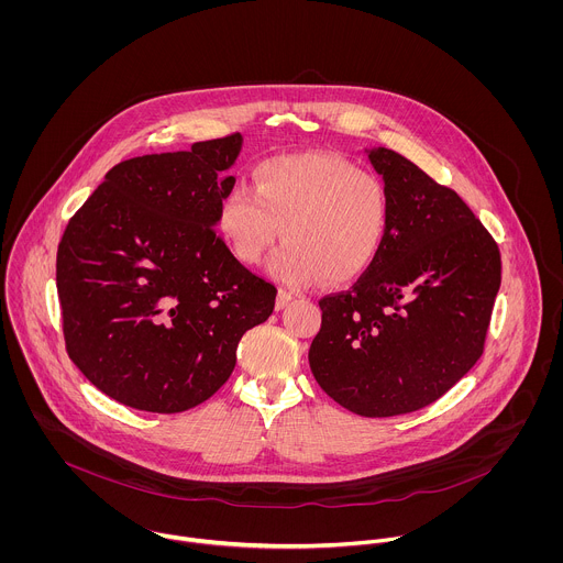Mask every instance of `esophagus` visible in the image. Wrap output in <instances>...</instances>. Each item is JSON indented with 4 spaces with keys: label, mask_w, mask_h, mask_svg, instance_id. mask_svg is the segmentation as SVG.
I'll return each instance as SVG.
<instances>
[{
    "label": "esophagus",
    "mask_w": 563,
    "mask_h": 563,
    "mask_svg": "<svg viewBox=\"0 0 563 563\" xmlns=\"http://www.w3.org/2000/svg\"><path fill=\"white\" fill-rule=\"evenodd\" d=\"M290 301H292V295L286 292V290H279V292H277V299H275V310H284Z\"/></svg>",
    "instance_id": "34e87169"
}]
</instances>
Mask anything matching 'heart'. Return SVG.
Wrapping results in <instances>:
<instances>
[{
	"label": "heart",
	"mask_w": 563,
	"mask_h": 563,
	"mask_svg": "<svg viewBox=\"0 0 563 563\" xmlns=\"http://www.w3.org/2000/svg\"><path fill=\"white\" fill-rule=\"evenodd\" d=\"M388 221L384 181L331 154L262 161L253 168V190L236 186L219 203V230L244 264L260 262L284 234L268 273L295 288L362 275L384 244Z\"/></svg>",
	"instance_id": "heart-1"
}]
</instances>
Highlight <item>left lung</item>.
I'll return each instance as SVG.
<instances>
[{
    "label": "left lung",
    "instance_id": "8db88e82",
    "mask_svg": "<svg viewBox=\"0 0 563 563\" xmlns=\"http://www.w3.org/2000/svg\"><path fill=\"white\" fill-rule=\"evenodd\" d=\"M364 152L388 195V232L357 284L319 301L308 360L333 401L386 418L438 401L477 364L500 253L455 190L393 150Z\"/></svg>",
    "mask_w": 563,
    "mask_h": 563
}]
</instances>
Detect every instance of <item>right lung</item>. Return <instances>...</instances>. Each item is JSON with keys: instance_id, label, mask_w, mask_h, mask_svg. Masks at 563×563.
<instances>
[{"instance_id": "right-lung-1", "label": "right lung", "mask_w": 563, "mask_h": 563, "mask_svg": "<svg viewBox=\"0 0 563 563\" xmlns=\"http://www.w3.org/2000/svg\"><path fill=\"white\" fill-rule=\"evenodd\" d=\"M241 134L112 166L58 244L69 357L103 395L175 413L232 375L246 329L275 308L217 234Z\"/></svg>"}]
</instances>
